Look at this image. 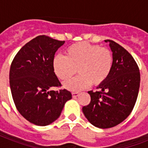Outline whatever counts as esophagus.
<instances>
[{
    "instance_id": "obj_1",
    "label": "esophagus",
    "mask_w": 148,
    "mask_h": 148,
    "mask_svg": "<svg viewBox=\"0 0 148 148\" xmlns=\"http://www.w3.org/2000/svg\"><path fill=\"white\" fill-rule=\"evenodd\" d=\"M79 95L78 92H72V97H77Z\"/></svg>"
}]
</instances>
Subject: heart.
Segmentation results:
<instances>
[{"mask_svg":"<svg viewBox=\"0 0 148 148\" xmlns=\"http://www.w3.org/2000/svg\"><path fill=\"white\" fill-rule=\"evenodd\" d=\"M112 52L108 47L87 42L73 44L65 50V57L53 58L54 73L61 81H68L77 71L80 75L65 82L67 90L79 91L93 86L101 85L108 78L113 67Z\"/></svg>","mask_w":148,"mask_h":148,"instance_id":"obj_1","label":"heart"}]
</instances>
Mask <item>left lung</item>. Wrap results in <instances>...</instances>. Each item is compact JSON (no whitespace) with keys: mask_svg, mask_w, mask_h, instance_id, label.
I'll use <instances>...</instances> for the list:
<instances>
[{"mask_svg":"<svg viewBox=\"0 0 148 148\" xmlns=\"http://www.w3.org/2000/svg\"><path fill=\"white\" fill-rule=\"evenodd\" d=\"M112 51L113 67L108 78L90 90L89 104L82 108L86 118L99 128L114 127L128 117L135 105L140 88L139 67L131 54L114 42L106 40Z\"/></svg>","mask_w":148,"mask_h":148,"instance_id":"left-lung-1","label":"left lung"}]
</instances>
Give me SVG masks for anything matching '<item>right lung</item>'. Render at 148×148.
Here are the masks:
<instances>
[{
  "mask_svg": "<svg viewBox=\"0 0 148 148\" xmlns=\"http://www.w3.org/2000/svg\"><path fill=\"white\" fill-rule=\"evenodd\" d=\"M64 44V40L48 36H38L20 49L10 65V87L16 108L27 121L38 126L56 121L66 101L72 98L66 89L51 90L61 86L53 60Z\"/></svg>",
  "mask_w": 148,
  "mask_h": 148,
  "instance_id": "add662e5",
  "label": "right lung"
}]
</instances>
